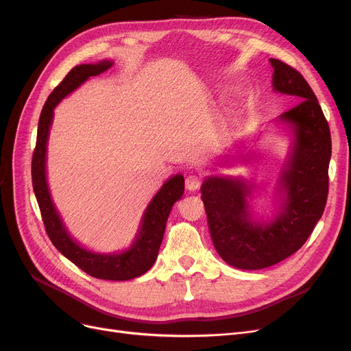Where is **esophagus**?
<instances>
[{
    "instance_id": "esophagus-1",
    "label": "esophagus",
    "mask_w": 351,
    "mask_h": 351,
    "mask_svg": "<svg viewBox=\"0 0 351 351\" xmlns=\"http://www.w3.org/2000/svg\"><path fill=\"white\" fill-rule=\"evenodd\" d=\"M200 183H202V178L196 174H192L186 178V189L195 192V190H197L200 187Z\"/></svg>"
}]
</instances>
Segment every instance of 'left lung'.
I'll return each instance as SVG.
<instances>
[{"label":"left lung","mask_w":351,"mask_h":351,"mask_svg":"<svg viewBox=\"0 0 351 351\" xmlns=\"http://www.w3.org/2000/svg\"><path fill=\"white\" fill-rule=\"evenodd\" d=\"M275 92L297 102L280 119L293 129L294 143L281 171V209L271 222L252 221V184L232 177H209L200 187L212 241L219 256L239 269H262L291 256L309 239L328 197L331 132L309 83L281 60L271 58Z\"/></svg>","instance_id":"left-lung-1"}]
</instances>
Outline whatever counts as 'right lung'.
Here are the masks:
<instances>
[{"label": "right lung", "instance_id": "1", "mask_svg": "<svg viewBox=\"0 0 351 351\" xmlns=\"http://www.w3.org/2000/svg\"><path fill=\"white\" fill-rule=\"evenodd\" d=\"M111 66L112 61L104 60L99 61L98 64H80L73 67L58 86L51 92L44 108H42L38 123L36 146L34 156H32V184H34V192L40 209L42 221H44L47 234L52 244L69 261H71L82 271L89 274L90 277L111 281H125L141 277L142 274L149 271L155 263L159 246L162 243L169 212H171L176 202L182 199L184 193L183 176L177 174L171 177L159 189V192L145 210L139 234H137L129 250L114 254H99L80 247L66 231V227L62 226V221L51 200L45 173L47 142L56 105L62 98H66L70 92L77 89L84 80H88L90 76H98Z\"/></svg>", "mask_w": 351, "mask_h": 351}]
</instances>
